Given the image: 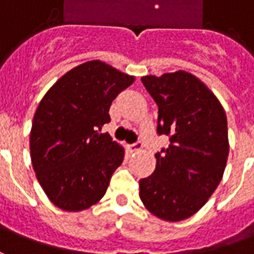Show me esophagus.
<instances>
[{
    "mask_svg": "<svg viewBox=\"0 0 254 254\" xmlns=\"http://www.w3.org/2000/svg\"><path fill=\"white\" fill-rule=\"evenodd\" d=\"M129 151L134 152V151H140L141 148H143V143L141 141H136V143H133V144H129Z\"/></svg>",
    "mask_w": 254,
    "mask_h": 254,
    "instance_id": "1",
    "label": "esophagus"
}]
</instances>
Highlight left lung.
I'll list each match as a JSON object with an SVG mask.
<instances>
[{
    "label": "left lung",
    "instance_id": "left-lung-1",
    "mask_svg": "<svg viewBox=\"0 0 254 254\" xmlns=\"http://www.w3.org/2000/svg\"><path fill=\"white\" fill-rule=\"evenodd\" d=\"M141 82L158 106V134L169 136L170 144L155 154L151 176L139 182L140 199L159 219H189L206 203L226 169V111L213 92L187 71L145 75Z\"/></svg>",
    "mask_w": 254,
    "mask_h": 254
}]
</instances>
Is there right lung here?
I'll return each mask as SVG.
<instances>
[{
	"label": "right lung",
	"mask_w": 254,
	"mask_h": 254,
	"mask_svg": "<svg viewBox=\"0 0 254 254\" xmlns=\"http://www.w3.org/2000/svg\"><path fill=\"white\" fill-rule=\"evenodd\" d=\"M134 77L92 60L56 81L37 107L30 133L35 176L48 198L67 212L95 205L124 161V147L109 133L111 103Z\"/></svg>",
	"instance_id": "right-lung-1"
}]
</instances>
